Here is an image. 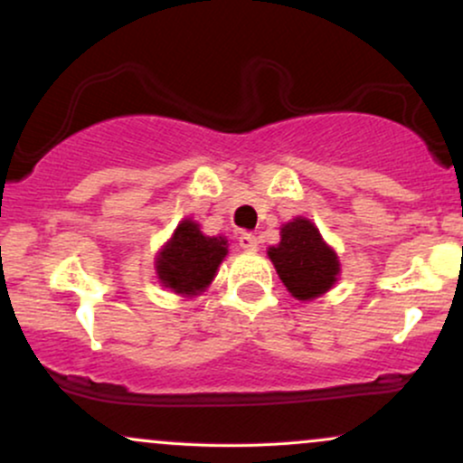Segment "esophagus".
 Masks as SVG:
<instances>
[{
	"mask_svg": "<svg viewBox=\"0 0 463 463\" xmlns=\"http://www.w3.org/2000/svg\"><path fill=\"white\" fill-rule=\"evenodd\" d=\"M239 246L243 250H248V252H257L259 250V239L252 235V232H241L239 235Z\"/></svg>",
	"mask_w": 463,
	"mask_h": 463,
	"instance_id": "obj_1",
	"label": "esophagus"
}]
</instances>
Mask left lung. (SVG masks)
Listing matches in <instances>:
<instances>
[{
  "mask_svg": "<svg viewBox=\"0 0 463 463\" xmlns=\"http://www.w3.org/2000/svg\"><path fill=\"white\" fill-rule=\"evenodd\" d=\"M268 254L280 280L298 300L317 298L337 280V254L322 241L320 231L305 217H296L280 228V243L269 248Z\"/></svg>",
  "mask_w": 463,
  "mask_h": 463,
  "instance_id": "left-lung-1",
  "label": "left lung"
}]
</instances>
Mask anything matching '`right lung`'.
<instances>
[{
  "mask_svg": "<svg viewBox=\"0 0 463 463\" xmlns=\"http://www.w3.org/2000/svg\"><path fill=\"white\" fill-rule=\"evenodd\" d=\"M226 246L224 237H204L195 222L184 220L158 254V279L176 294H198L213 280L228 252Z\"/></svg>",
  "mask_w": 463,
  "mask_h": 463,
  "instance_id": "right-lung-1",
  "label": "right lung"
}]
</instances>
